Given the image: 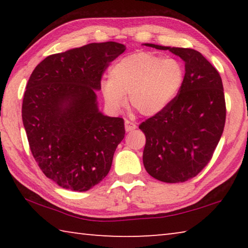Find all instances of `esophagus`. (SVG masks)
Returning <instances> with one entry per match:
<instances>
[{"mask_svg":"<svg viewBox=\"0 0 248 248\" xmlns=\"http://www.w3.org/2000/svg\"><path fill=\"white\" fill-rule=\"evenodd\" d=\"M136 128H137V124H133V123H131V121H129V120H125L124 121V129H125V131H127V132L132 131V130H134Z\"/></svg>","mask_w":248,"mask_h":248,"instance_id":"34e87169","label":"esophagus"}]
</instances>
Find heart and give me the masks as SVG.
I'll list each match as a JSON object with an SVG mask.
<instances>
[{
	"label": "heart",
	"mask_w": 248,
	"mask_h": 248,
	"mask_svg": "<svg viewBox=\"0 0 248 248\" xmlns=\"http://www.w3.org/2000/svg\"><path fill=\"white\" fill-rule=\"evenodd\" d=\"M185 70L174 58L136 52L121 58L109 69V81L102 83V94L111 111L129 104L142 115L155 116L170 106L183 85Z\"/></svg>",
	"instance_id": "1"
}]
</instances>
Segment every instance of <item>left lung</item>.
Segmentation results:
<instances>
[{
  "instance_id": "left-lung-1",
  "label": "left lung",
  "mask_w": 248,
  "mask_h": 248,
  "mask_svg": "<svg viewBox=\"0 0 248 248\" xmlns=\"http://www.w3.org/2000/svg\"><path fill=\"white\" fill-rule=\"evenodd\" d=\"M169 50L185 62L179 94L162 112L142 123L143 165L155 179L184 183L208 164L223 133V84L215 66L194 49L144 44Z\"/></svg>"
}]
</instances>
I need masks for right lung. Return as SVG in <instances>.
<instances>
[{
	"label": "right lung",
	"instance_id": "1",
	"mask_svg": "<svg viewBox=\"0 0 248 248\" xmlns=\"http://www.w3.org/2000/svg\"><path fill=\"white\" fill-rule=\"evenodd\" d=\"M124 50L107 41L51 54L28 79L24 128L40 170L58 186L86 191L110 170L124 123L99 110L96 92L109 62Z\"/></svg>",
	"mask_w": 248,
	"mask_h": 248
}]
</instances>
